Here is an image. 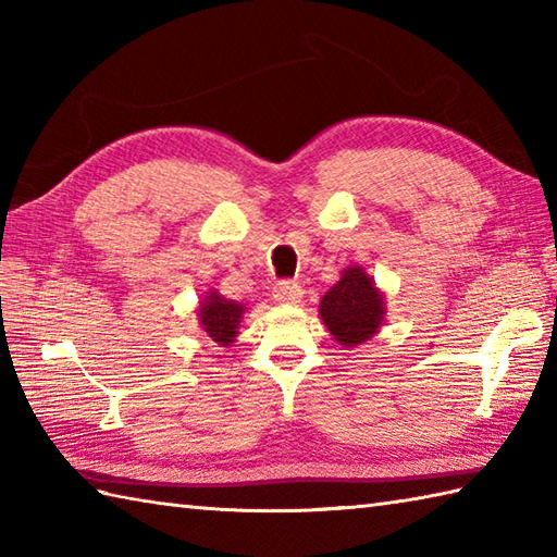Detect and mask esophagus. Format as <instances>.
<instances>
[{"label": "esophagus", "instance_id": "esophagus-1", "mask_svg": "<svg viewBox=\"0 0 557 557\" xmlns=\"http://www.w3.org/2000/svg\"><path fill=\"white\" fill-rule=\"evenodd\" d=\"M272 297H275V301H280V304H299L304 297V289L299 282L282 280V282H277L275 289H272Z\"/></svg>", "mask_w": 557, "mask_h": 557}]
</instances>
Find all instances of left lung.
Here are the masks:
<instances>
[{
    "label": "left lung",
    "instance_id": "1",
    "mask_svg": "<svg viewBox=\"0 0 557 557\" xmlns=\"http://www.w3.org/2000/svg\"><path fill=\"white\" fill-rule=\"evenodd\" d=\"M321 318L339 345L357 347L371 339L383 325L385 299L366 270L354 265L321 299Z\"/></svg>",
    "mask_w": 557,
    "mask_h": 557
}]
</instances>
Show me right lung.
<instances>
[{
  "instance_id": "add662e5",
  "label": "right lung",
  "mask_w": 557,
  "mask_h": 557,
  "mask_svg": "<svg viewBox=\"0 0 557 557\" xmlns=\"http://www.w3.org/2000/svg\"><path fill=\"white\" fill-rule=\"evenodd\" d=\"M244 311V304L224 299L218 292H208V297L198 306V321L212 342H218L220 347H230L239 335Z\"/></svg>"
}]
</instances>
